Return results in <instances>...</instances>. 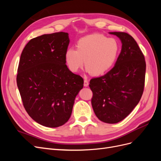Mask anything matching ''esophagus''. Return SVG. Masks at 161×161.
<instances>
[{
    "label": "esophagus",
    "mask_w": 161,
    "mask_h": 161,
    "mask_svg": "<svg viewBox=\"0 0 161 161\" xmlns=\"http://www.w3.org/2000/svg\"><path fill=\"white\" fill-rule=\"evenodd\" d=\"M84 86H89V82L86 79L84 80Z\"/></svg>",
    "instance_id": "1"
}]
</instances>
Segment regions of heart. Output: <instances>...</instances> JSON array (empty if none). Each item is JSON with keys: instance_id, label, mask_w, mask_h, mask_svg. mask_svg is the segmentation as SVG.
I'll return each instance as SVG.
<instances>
[{"instance_id": "obj_1", "label": "heart", "mask_w": 161, "mask_h": 161, "mask_svg": "<svg viewBox=\"0 0 161 161\" xmlns=\"http://www.w3.org/2000/svg\"><path fill=\"white\" fill-rule=\"evenodd\" d=\"M119 45L114 38H108L99 33L81 37L77 42V49L68 48L65 59L69 69L76 72L83 66L92 76L103 75L108 72L118 56Z\"/></svg>"}]
</instances>
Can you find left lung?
<instances>
[{
    "instance_id": "8db88e82",
    "label": "left lung",
    "mask_w": 161,
    "mask_h": 161,
    "mask_svg": "<svg viewBox=\"0 0 161 161\" xmlns=\"http://www.w3.org/2000/svg\"><path fill=\"white\" fill-rule=\"evenodd\" d=\"M109 33L120 40L121 52L113 69L104 76L92 79L89 86L96 116L105 123L116 124L139 103L144 91L146 62L138 43L129 34Z\"/></svg>"
}]
</instances>
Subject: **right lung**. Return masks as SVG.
Instances as JSON below:
<instances>
[{"label": "right lung", "instance_id": "1", "mask_svg": "<svg viewBox=\"0 0 161 161\" xmlns=\"http://www.w3.org/2000/svg\"><path fill=\"white\" fill-rule=\"evenodd\" d=\"M69 33L44 34L29 42L21 53L17 83L23 106L37 123L57 128L69 119L84 81L66 65Z\"/></svg>", "mask_w": 161, "mask_h": 161}]
</instances>
